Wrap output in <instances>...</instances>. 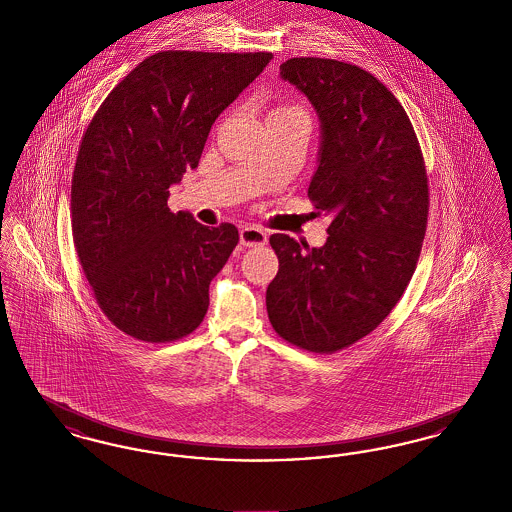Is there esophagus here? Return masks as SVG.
<instances>
[{"instance_id": "1", "label": "esophagus", "mask_w": 512, "mask_h": 512, "mask_svg": "<svg viewBox=\"0 0 512 512\" xmlns=\"http://www.w3.org/2000/svg\"><path fill=\"white\" fill-rule=\"evenodd\" d=\"M240 242L245 247H259L267 242V232L259 226H244L240 230Z\"/></svg>"}]
</instances>
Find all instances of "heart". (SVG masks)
<instances>
[{
  "label": "heart",
  "mask_w": 512,
  "mask_h": 512,
  "mask_svg": "<svg viewBox=\"0 0 512 512\" xmlns=\"http://www.w3.org/2000/svg\"><path fill=\"white\" fill-rule=\"evenodd\" d=\"M276 111H292V109H276Z\"/></svg>",
  "instance_id": "obj_1"
}]
</instances>
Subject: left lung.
I'll list each match as a JSON object with an SVG mask.
<instances>
[{
    "label": "left lung",
    "instance_id": "left-lung-1",
    "mask_svg": "<svg viewBox=\"0 0 512 512\" xmlns=\"http://www.w3.org/2000/svg\"><path fill=\"white\" fill-rule=\"evenodd\" d=\"M280 78L317 111L309 197L332 222L322 247L270 236L280 268L267 288L268 318L293 345L334 353L370 334L411 282L428 178L413 124L378 78L320 57L288 59Z\"/></svg>",
    "mask_w": 512,
    "mask_h": 512
}]
</instances>
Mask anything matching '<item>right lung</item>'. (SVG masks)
Returning <instances> with one entry per match:
<instances>
[{"mask_svg":"<svg viewBox=\"0 0 512 512\" xmlns=\"http://www.w3.org/2000/svg\"><path fill=\"white\" fill-rule=\"evenodd\" d=\"M272 53L159 51L105 98L78 149L73 238L99 309L136 340L192 334L238 228L171 213L169 188L195 169L213 122Z\"/></svg>","mask_w":512,"mask_h":512,"instance_id":"obj_1","label":"right lung"}]
</instances>
